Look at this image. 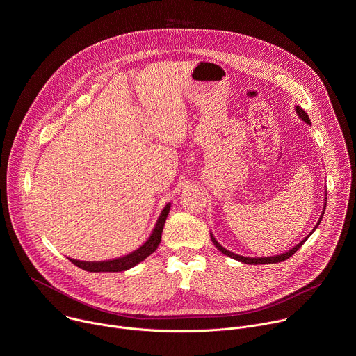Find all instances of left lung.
<instances>
[{
    "mask_svg": "<svg viewBox=\"0 0 356 356\" xmlns=\"http://www.w3.org/2000/svg\"><path fill=\"white\" fill-rule=\"evenodd\" d=\"M296 113H297V115L306 122V124H309V125H312V122H310V118H309V115L306 114V111H304L302 108H300V107H296ZM325 207H327V200H325V202H324V209H323V214H321V217H320V220H318V222H317V225L314 227V229L313 231H316L317 228H318V225H320V222H321V220H323V216H324V211H325ZM313 231L304 238L300 243H297L294 248H291L290 250H287V252H284V253H282V255H276V257H268V258H246V257H241V255H236V253H232L231 250H227L224 246H221L220 243H218V241L214 238V235L213 234H210V236H211V241H213V243L217 246V249L218 250H221L224 255H227V257H229V258H232V259H235V261H239V262H242V264H248V265H264V264H277V262H283V261H286V259H289L293 253H296L297 252V249H300V246L307 241V238L313 234Z\"/></svg>",
    "mask_w": 356,
    "mask_h": 356,
    "instance_id": "left-lung-1",
    "label": "left lung"
}]
</instances>
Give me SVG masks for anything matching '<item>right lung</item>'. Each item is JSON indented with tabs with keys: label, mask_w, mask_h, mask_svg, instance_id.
<instances>
[{
	"label": "right lung",
	"mask_w": 356,
	"mask_h": 356,
	"mask_svg": "<svg viewBox=\"0 0 356 356\" xmlns=\"http://www.w3.org/2000/svg\"><path fill=\"white\" fill-rule=\"evenodd\" d=\"M170 211V202L165 206V209L162 210V214L159 216L154 231H152L150 236L147 238V241L139 246L138 249H135L134 252L128 253L125 257L117 258V259H111V261H103V262H86V261H77V259H70L69 261L72 264H74L77 268L87 270V272H122V270H128L131 268H134L135 265L140 264L142 261H145L149 255L154 253L162 239V231L166 222V218L169 216Z\"/></svg>",
	"instance_id": "add662e5"
}]
</instances>
